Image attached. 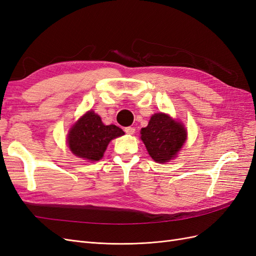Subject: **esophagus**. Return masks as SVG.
<instances>
[{
	"label": "esophagus",
	"mask_w": 256,
	"mask_h": 256,
	"mask_svg": "<svg viewBox=\"0 0 256 256\" xmlns=\"http://www.w3.org/2000/svg\"><path fill=\"white\" fill-rule=\"evenodd\" d=\"M134 131H136V129L134 127H126L125 128V132L127 134H134Z\"/></svg>",
	"instance_id": "34e87169"
}]
</instances>
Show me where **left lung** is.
Listing matches in <instances>:
<instances>
[{"instance_id": "obj_1", "label": "left lung", "mask_w": 256, "mask_h": 256, "mask_svg": "<svg viewBox=\"0 0 256 256\" xmlns=\"http://www.w3.org/2000/svg\"><path fill=\"white\" fill-rule=\"evenodd\" d=\"M141 140L154 161L166 164L180 150L187 140V130L182 122L166 113H156L147 127L141 129Z\"/></svg>"}]
</instances>
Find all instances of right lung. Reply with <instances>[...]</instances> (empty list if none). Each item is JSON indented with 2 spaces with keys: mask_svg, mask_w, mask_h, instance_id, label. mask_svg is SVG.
Instances as JSON below:
<instances>
[{
  "mask_svg": "<svg viewBox=\"0 0 256 256\" xmlns=\"http://www.w3.org/2000/svg\"><path fill=\"white\" fill-rule=\"evenodd\" d=\"M124 134L118 126L104 125L100 116L90 110L81 116L69 130L67 143L76 157L98 161L104 157L110 141Z\"/></svg>",
  "mask_w": 256,
  "mask_h": 256,
  "instance_id": "right-lung-1",
  "label": "right lung"
}]
</instances>
